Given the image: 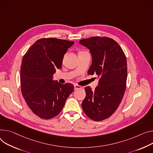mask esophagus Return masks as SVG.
I'll return each instance as SVG.
<instances>
[{
	"label": "esophagus",
	"mask_w": 153,
	"mask_h": 153,
	"mask_svg": "<svg viewBox=\"0 0 153 153\" xmlns=\"http://www.w3.org/2000/svg\"><path fill=\"white\" fill-rule=\"evenodd\" d=\"M82 88V87L79 85H77V84H74V90H77V89H80Z\"/></svg>",
	"instance_id": "obj_1"
}]
</instances>
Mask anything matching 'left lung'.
<instances>
[{
	"label": "left lung",
	"mask_w": 153,
	"mask_h": 153,
	"mask_svg": "<svg viewBox=\"0 0 153 153\" xmlns=\"http://www.w3.org/2000/svg\"><path fill=\"white\" fill-rule=\"evenodd\" d=\"M79 42L92 55L88 74L100 77L94 91L90 86L85 87L82 107L91 120H103L114 113L123 98L127 77L126 56L116 40L108 37H90Z\"/></svg>",
	"instance_id": "left-lung-1"
}]
</instances>
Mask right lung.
I'll return each mask as SVG.
<instances>
[{"mask_svg":"<svg viewBox=\"0 0 153 153\" xmlns=\"http://www.w3.org/2000/svg\"><path fill=\"white\" fill-rule=\"evenodd\" d=\"M74 44L64 39L42 38L23 56L20 68L22 92L29 108L40 118L50 119L58 115L74 90L72 84H61L52 78Z\"/></svg>","mask_w":153,"mask_h":153,"instance_id":"obj_1","label":"right lung"}]
</instances>
